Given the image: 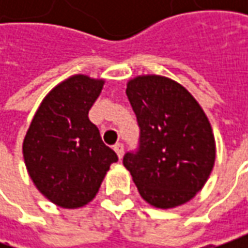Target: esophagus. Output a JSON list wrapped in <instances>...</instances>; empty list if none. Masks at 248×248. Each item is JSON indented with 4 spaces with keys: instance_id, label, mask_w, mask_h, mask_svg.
<instances>
[{
    "instance_id": "obj_1",
    "label": "esophagus",
    "mask_w": 248,
    "mask_h": 248,
    "mask_svg": "<svg viewBox=\"0 0 248 248\" xmlns=\"http://www.w3.org/2000/svg\"><path fill=\"white\" fill-rule=\"evenodd\" d=\"M113 149H114V152L117 153L119 158H123V156H124V145L119 142V143H116V145L113 146Z\"/></svg>"
}]
</instances>
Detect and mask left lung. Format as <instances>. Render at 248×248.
<instances>
[{
    "label": "left lung",
    "instance_id": "left-lung-1",
    "mask_svg": "<svg viewBox=\"0 0 248 248\" xmlns=\"http://www.w3.org/2000/svg\"><path fill=\"white\" fill-rule=\"evenodd\" d=\"M139 125L138 149L124 155L139 195L157 208L193 199L215 161V140L205 113L181 84L139 76L127 84Z\"/></svg>",
    "mask_w": 248,
    "mask_h": 248
}]
</instances>
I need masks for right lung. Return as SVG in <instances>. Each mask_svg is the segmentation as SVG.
<instances>
[{
  "label": "right lung",
  "instance_id": "right-lung-1",
  "mask_svg": "<svg viewBox=\"0 0 248 248\" xmlns=\"http://www.w3.org/2000/svg\"><path fill=\"white\" fill-rule=\"evenodd\" d=\"M103 80L77 74L41 102L24 137L23 157L34 185L52 203L78 208L95 197L119 157L88 119Z\"/></svg>",
  "mask_w": 248,
  "mask_h": 248
}]
</instances>
